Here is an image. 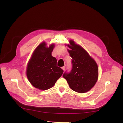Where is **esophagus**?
<instances>
[{
    "label": "esophagus",
    "instance_id": "esophagus-1",
    "mask_svg": "<svg viewBox=\"0 0 123 123\" xmlns=\"http://www.w3.org/2000/svg\"><path fill=\"white\" fill-rule=\"evenodd\" d=\"M61 68H62V69L63 70V71H64V70L65 69V66H63V67H62Z\"/></svg>",
    "mask_w": 123,
    "mask_h": 123
}]
</instances>
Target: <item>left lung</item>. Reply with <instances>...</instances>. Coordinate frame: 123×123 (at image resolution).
Returning <instances> with one entry per match:
<instances>
[{"label":"left lung","mask_w":123,"mask_h":123,"mask_svg":"<svg viewBox=\"0 0 123 123\" xmlns=\"http://www.w3.org/2000/svg\"><path fill=\"white\" fill-rule=\"evenodd\" d=\"M68 49L72 58V69L63 75L71 89L78 93L89 91L96 84L98 77V68L95 60L81 46L71 40Z\"/></svg>","instance_id":"left-lung-1"}]
</instances>
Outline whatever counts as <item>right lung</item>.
<instances>
[{
    "label": "right lung",
    "instance_id": "add662e5",
    "mask_svg": "<svg viewBox=\"0 0 123 123\" xmlns=\"http://www.w3.org/2000/svg\"><path fill=\"white\" fill-rule=\"evenodd\" d=\"M55 44L46 47L43 42L35 49L27 67L26 74L31 84L40 90H47L53 86L63 73L56 66V59L51 55Z\"/></svg>",
    "mask_w": 123,
    "mask_h": 123
}]
</instances>
